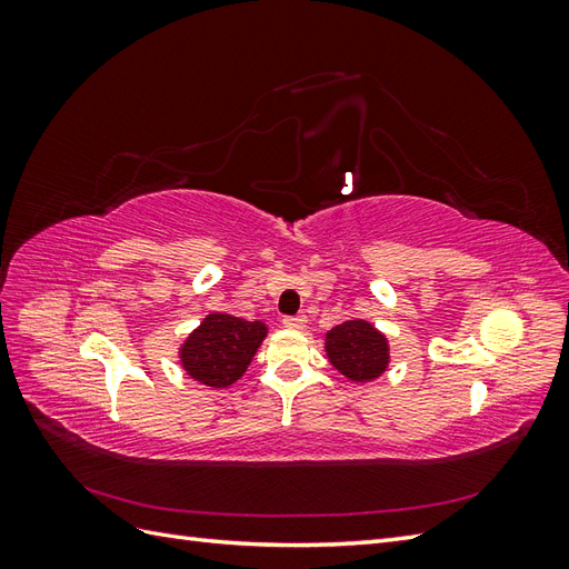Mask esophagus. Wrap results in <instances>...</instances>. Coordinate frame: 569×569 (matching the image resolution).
<instances>
[{
	"label": "esophagus",
	"instance_id": "34e87169",
	"mask_svg": "<svg viewBox=\"0 0 569 569\" xmlns=\"http://www.w3.org/2000/svg\"><path fill=\"white\" fill-rule=\"evenodd\" d=\"M306 316H287V318H282V325L287 327V330H303L306 327Z\"/></svg>",
	"mask_w": 569,
	"mask_h": 569
}]
</instances>
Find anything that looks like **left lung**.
I'll return each mask as SVG.
<instances>
[{
	"label": "left lung",
	"mask_w": 569,
	"mask_h": 569,
	"mask_svg": "<svg viewBox=\"0 0 569 569\" xmlns=\"http://www.w3.org/2000/svg\"><path fill=\"white\" fill-rule=\"evenodd\" d=\"M330 363L351 382H372L389 368V341L368 320H347L325 335Z\"/></svg>",
	"instance_id": "1"
}]
</instances>
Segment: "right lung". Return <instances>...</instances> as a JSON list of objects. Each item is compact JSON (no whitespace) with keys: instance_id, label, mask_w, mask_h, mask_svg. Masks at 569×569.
Returning <instances> with one entry per match:
<instances>
[{"instance_id":"add662e5","label":"right lung","mask_w":569,"mask_h":569,"mask_svg":"<svg viewBox=\"0 0 569 569\" xmlns=\"http://www.w3.org/2000/svg\"><path fill=\"white\" fill-rule=\"evenodd\" d=\"M268 335L261 320H244L230 313H211L180 347V363L192 380L226 389L242 377Z\"/></svg>"}]
</instances>
